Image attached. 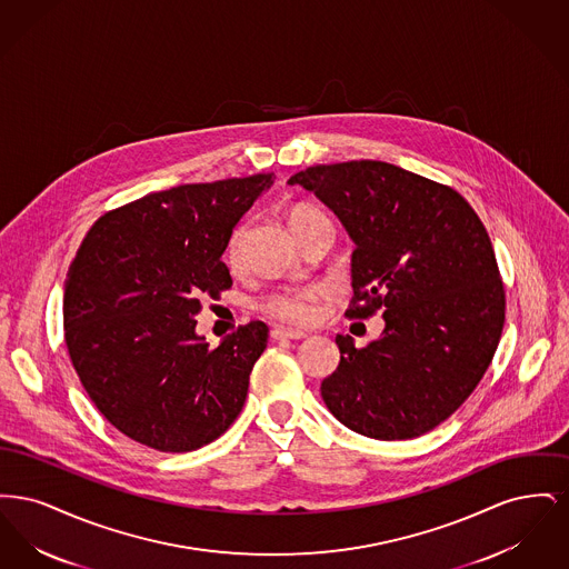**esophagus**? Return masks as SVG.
Returning <instances> with one entry per match:
<instances>
[{
    "mask_svg": "<svg viewBox=\"0 0 569 569\" xmlns=\"http://www.w3.org/2000/svg\"><path fill=\"white\" fill-rule=\"evenodd\" d=\"M272 339H279V341H283V339H305L307 337V332H302V330H292V328H272L271 330Z\"/></svg>",
    "mask_w": 569,
    "mask_h": 569,
    "instance_id": "esophagus-1",
    "label": "esophagus"
}]
</instances>
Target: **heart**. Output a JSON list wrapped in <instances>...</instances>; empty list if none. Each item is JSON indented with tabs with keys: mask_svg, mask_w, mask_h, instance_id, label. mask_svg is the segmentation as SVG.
<instances>
[{
	"mask_svg": "<svg viewBox=\"0 0 569 569\" xmlns=\"http://www.w3.org/2000/svg\"><path fill=\"white\" fill-rule=\"evenodd\" d=\"M325 221H328V217L316 207H297L290 213V228L295 230L300 241L309 230H313ZM244 241H247V223H239L226 244V260L230 269H239L243 264ZM322 297H325V288L320 283L283 286L260 300V311L283 325H309L316 318L318 302Z\"/></svg>",
	"mask_w": 569,
	"mask_h": 569,
	"instance_id": "1",
	"label": "heart"
}]
</instances>
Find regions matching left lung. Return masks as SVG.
Masks as SVG:
<instances>
[{"label":"left lung","mask_w":569,"mask_h":569,"mask_svg":"<svg viewBox=\"0 0 569 569\" xmlns=\"http://www.w3.org/2000/svg\"><path fill=\"white\" fill-rule=\"evenodd\" d=\"M288 183L313 191L356 243L346 316L386 320L367 348L337 335L326 407L371 439L433 431L485 378L503 332L506 290L485 223L459 191L392 163L311 166Z\"/></svg>","instance_id":"left-lung-1"}]
</instances>
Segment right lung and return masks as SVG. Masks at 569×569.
Wrapping results in <instances>:
<instances>
[{
  "instance_id": "right-lung-1",
  "label": "right lung",
  "mask_w": 569,
  "mask_h": 569,
  "mask_svg": "<svg viewBox=\"0 0 569 569\" xmlns=\"http://www.w3.org/2000/svg\"><path fill=\"white\" fill-rule=\"evenodd\" d=\"M274 174L156 191L96 219L63 286V341L91 403L158 452H191L237 420L269 326L217 348L196 335L207 298L232 288L221 253Z\"/></svg>"
}]
</instances>
